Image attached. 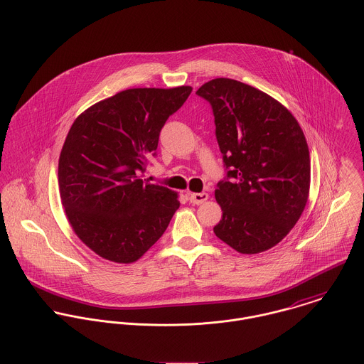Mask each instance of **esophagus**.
<instances>
[{
    "mask_svg": "<svg viewBox=\"0 0 364 364\" xmlns=\"http://www.w3.org/2000/svg\"><path fill=\"white\" fill-rule=\"evenodd\" d=\"M208 199V195L206 192H202V193H189V200L191 203L193 205H202L205 203Z\"/></svg>",
    "mask_w": 364,
    "mask_h": 364,
    "instance_id": "obj_1",
    "label": "esophagus"
}]
</instances>
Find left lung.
I'll use <instances>...</instances> for the list:
<instances>
[{
    "label": "left lung",
    "instance_id": "1",
    "mask_svg": "<svg viewBox=\"0 0 364 364\" xmlns=\"http://www.w3.org/2000/svg\"><path fill=\"white\" fill-rule=\"evenodd\" d=\"M213 107L215 136L230 169L214 192L223 215L214 234L244 255L277 245L301 217L311 182L303 129L258 88L214 78L196 92Z\"/></svg>",
    "mask_w": 364,
    "mask_h": 364
}]
</instances>
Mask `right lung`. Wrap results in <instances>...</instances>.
Returning a JSON list of instances; mask_svg holds the SVG:
<instances>
[{
    "mask_svg": "<svg viewBox=\"0 0 364 364\" xmlns=\"http://www.w3.org/2000/svg\"><path fill=\"white\" fill-rule=\"evenodd\" d=\"M192 87L130 88L85 109L73 123L58 159V189L77 237L116 263L140 259L179 208L178 193L143 183L166 119Z\"/></svg>",
    "mask_w": 364,
    "mask_h": 364,
    "instance_id": "right-lung-1",
    "label": "right lung"
}]
</instances>
